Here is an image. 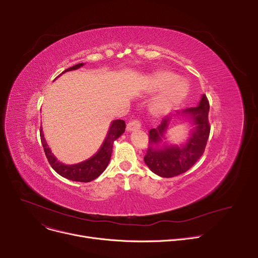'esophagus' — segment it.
I'll use <instances>...</instances> for the list:
<instances>
[{
    "mask_svg": "<svg viewBox=\"0 0 258 258\" xmlns=\"http://www.w3.org/2000/svg\"><path fill=\"white\" fill-rule=\"evenodd\" d=\"M141 128V123L140 121L138 120H133L131 122H128L126 125V131L127 132H133V131H138Z\"/></svg>",
    "mask_w": 258,
    "mask_h": 258,
    "instance_id": "esophagus-1",
    "label": "esophagus"
}]
</instances>
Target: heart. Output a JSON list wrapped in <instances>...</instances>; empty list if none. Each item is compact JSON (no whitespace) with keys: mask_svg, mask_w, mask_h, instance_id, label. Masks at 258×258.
<instances>
[{"mask_svg":"<svg viewBox=\"0 0 258 258\" xmlns=\"http://www.w3.org/2000/svg\"><path fill=\"white\" fill-rule=\"evenodd\" d=\"M152 92H160L151 103V113L156 117H164L175 110L187 97L189 92L188 80L175 78L170 71H159L150 78Z\"/></svg>","mask_w":258,"mask_h":258,"instance_id":"b5f03b06","label":"heart"}]
</instances>
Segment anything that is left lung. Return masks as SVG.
Here are the masks:
<instances>
[{
    "label": "left lung",
    "mask_w": 258,
    "mask_h": 258,
    "mask_svg": "<svg viewBox=\"0 0 258 258\" xmlns=\"http://www.w3.org/2000/svg\"><path fill=\"white\" fill-rule=\"evenodd\" d=\"M209 102L203 95L198 106L177 112L175 117H166L161 124L150 131V145L144 162L154 173L163 178H171L184 173L202 157L210 133L208 122ZM181 116L189 121L193 128L189 137L181 145H169L165 140L170 123Z\"/></svg>",
    "instance_id": "1"
}]
</instances>
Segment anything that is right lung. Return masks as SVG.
<instances>
[{
	"mask_svg": "<svg viewBox=\"0 0 258 258\" xmlns=\"http://www.w3.org/2000/svg\"><path fill=\"white\" fill-rule=\"evenodd\" d=\"M85 63L81 62L78 64H75L69 69L63 71L61 74L68 72V71H73L79 69L80 67H83ZM60 74V75H61ZM58 75V77L60 76ZM125 131V122L124 120L117 119L112 121V123L108 128V132L106 134V137L101 144L98 152L89 158L86 161L80 162V163L76 164H63L59 162L56 157L54 156L48 146L46 139L44 137V132L43 127L40 126V140H42V144L45 151V155L49 161L51 167L55 170L61 177L75 181V182H91L98 178L99 175L105 170V168L108 165V162L111 160L112 152H113V144L114 141L117 140L122 134Z\"/></svg>",
	"mask_w": 258,
	"mask_h": 258,
	"instance_id": "add662e5",
	"label": "right lung"
}]
</instances>
